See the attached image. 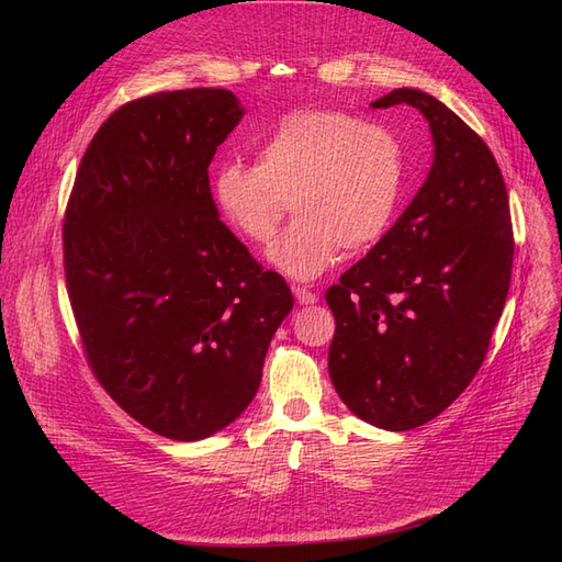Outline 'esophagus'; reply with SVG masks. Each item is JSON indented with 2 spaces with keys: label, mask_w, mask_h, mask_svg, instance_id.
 I'll use <instances>...</instances> for the list:
<instances>
[{
  "label": "esophagus",
  "mask_w": 562,
  "mask_h": 562,
  "mask_svg": "<svg viewBox=\"0 0 562 562\" xmlns=\"http://www.w3.org/2000/svg\"><path fill=\"white\" fill-rule=\"evenodd\" d=\"M293 295H295V300H297L300 304H314V302L318 300L316 293L307 291V288H302V285H293Z\"/></svg>",
  "instance_id": "34e87169"
}]
</instances>
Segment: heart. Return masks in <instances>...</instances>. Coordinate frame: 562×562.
I'll return each mask as SVG.
<instances>
[{
	"instance_id": "1",
	"label": "heart",
	"mask_w": 562,
	"mask_h": 562,
	"mask_svg": "<svg viewBox=\"0 0 562 562\" xmlns=\"http://www.w3.org/2000/svg\"><path fill=\"white\" fill-rule=\"evenodd\" d=\"M403 196L401 145L386 128L342 110H297L255 147V166L213 171L217 211L246 241L267 246L293 203L295 220L269 250L293 279L323 274L347 250L375 246Z\"/></svg>"
}]
</instances>
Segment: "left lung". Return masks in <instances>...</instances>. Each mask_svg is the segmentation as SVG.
<instances>
[{
	"label": "left lung",
	"mask_w": 562,
	"mask_h": 562,
	"mask_svg": "<svg viewBox=\"0 0 562 562\" xmlns=\"http://www.w3.org/2000/svg\"><path fill=\"white\" fill-rule=\"evenodd\" d=\"M417 108L434 135L427 182L363 260L326 293L333 386L389 431L438 417L483 366L514 267L508 194L490 147L450 108L396 89L372 108Z\"/></svg>",
	"instance_id": "left-lung-1"
}]
</instances>
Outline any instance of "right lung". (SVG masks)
<instances>
[{
	"mask_svg": "<svg viewBox=\"0 0 562 562\" xmlns=\"http://www.w3.org/2000/svg\"><path fill=\"white\" fill-rule=\"evenodd\" d=\"M241 116L227 89L131 100L93 135L65 209L89 368L124 413L173 440L209 438L246 411L293 310L211 196L209 166Z\"/></svg>",
	"mask_w": 562,
	"mask_h": 562,
	"instance_id": "obj_1",
	"label": "right lung"
}]
</instances>
